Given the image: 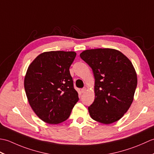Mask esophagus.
Wrapping results in <instances>:
<instances>
[{
  "mask_svg": "<svg viewBox=\"0 0 154 154\" xmlns=\"http://www.w3.org/2000/svg\"><path fill=\"white\" fill-rule=\"evenodd\" d=\"M87 91V89H86L85 87V88H83V89H81V93H85V91Z\"/></svg>",
  "mask_w": 154,
  "mask_h": 154,
  "instance_id": "1",
  "label": "esophagus"
}]
</instances>
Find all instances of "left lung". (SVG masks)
Masks as SVG:
<instances>
[{"label": "left lung", "mask_w": 154, "mask_h": 154, "mask_svg": "<svg viewBox=\"0 0 154 154\" xmlns=\"http://www.w3.org/2000/svg\"><path fill=\"white\" fill-rule=\"evenodd\" d=\"M80 57L91 67L94 77V100L88 107L91 117L109 124L120 120L134 100L137 74L132 62L112 48L83 51Z\"/></svg>", "instance_id": "8db88e82"}]
</instances>
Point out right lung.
Masks as SVG:
<instances>
[{
    "label": "right lung",
    "instance_id": "right-lung-1",
    "mask_svg": "<svg viewBox=\"0 0 154 154\" xmlns=\"http://www.w3.org/2000/svg\"><path fill=\"white\" fill-rule=\"evenodd\" d=\"M75 51L42 53L29 65L24 77L28 103L38 118L50 124L64 122L79 100L69 67Z\"/></svg>",
    "mask_w": 154,
    "mask_h": 154
}]
</instances>
